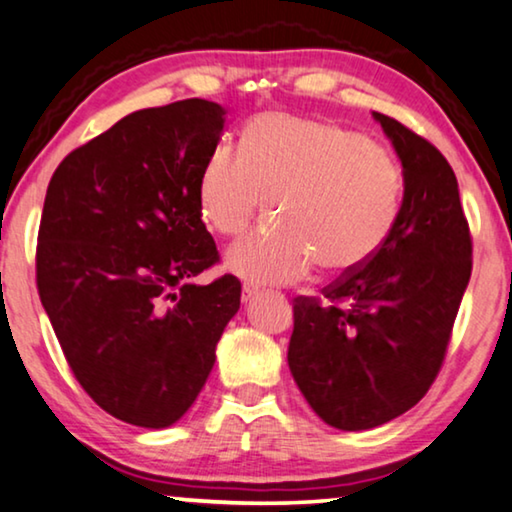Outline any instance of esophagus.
Returning a JSON list of instances; mask_svg holds the SVG:
<instances>
[{"instance_id":"obj_1","label":"esophagus","mask_w":512,"mask_h":512,"mask_svg":"<svg viewBox=\"0 0 512 512\" xmlns=\"http://www.w3.org/2000/svg\"><path fill=\"white\" fill-rule=\"evenodd\" d=\"M256 295H258V288H256V286H251V284H244V286H242V302H244V305L254 300Z\"/></svg>"}]
</instances>
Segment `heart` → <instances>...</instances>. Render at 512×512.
<instances>
[{"label":"heart","mask_w":512,"mask_h":512,"mask_svg":"<svg viewBox=\"0 0 512 512\" xmlns=\"http://www.w3.org/2000/svg\"><path fill=\"white\" fill-rule=\"evenodd\" d=\"M404 175L381 145L339 124L265 113L244 150L219 143L198 180V210L214 233L240 235L268 201L272 226L235 242L226 268L254 284H293L318 268L353 272L395 231Z\"/></svg>","instance_id":"obj_1"}]
</instances>
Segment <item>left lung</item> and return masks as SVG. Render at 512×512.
<instances>
[{"mask_svg": "<svg viewBox=\"0 0 512 512\" xmlns=\"http://www.w3.org/2000/svg\"><path fill=\"white\" fill-rule=\"evenodd\" d=\"M402 161L404 198L379 254L298 298L288 367L330 427L362 432L416 406L439 374L471 277V235L453 168L432 143L372 113Z\"/></svg>", "mask_w": 512, "mask_h": 512, "instance_id": "obj_1", "label": "left lung"}]
</instances>
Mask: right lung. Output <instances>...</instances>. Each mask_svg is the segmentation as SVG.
<instances>
[{"label": "right lung", "instance_id": "1", "mask_svg": "<svg viewBox=\"0 0 512 512\" xmlns=\"http://www.w3.org/2000/svg\"><path fill=\"white\" fill-rule=\"evenodd\" d=\"M226 108L187 99L136 110L57 166L43 203L36 284L71 372L103 411L175 425L196 402L238 314L233 274L198 210Z\"/></svg>", "mask_w": 512, "mask_h": 512}]
</instances>
